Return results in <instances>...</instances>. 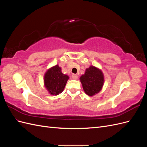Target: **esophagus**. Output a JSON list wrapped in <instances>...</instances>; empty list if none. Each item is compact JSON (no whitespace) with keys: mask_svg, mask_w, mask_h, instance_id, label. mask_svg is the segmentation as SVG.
<instances>
[{"mask_svg":"<svg viewBox=\"0 0 147 147\" xmlns=\"http://www.w3.org/2000/svg\"><path fill=\"white\" fill-rule=\"evenodd\" d=\"M72 78L73 79H74V80H77V78H78V75H77V74H73V75H72Z\"/></svg>","mask_w":147,"mask_h":147,"instance_id":"1","label":"esophagus"}]
</instances>
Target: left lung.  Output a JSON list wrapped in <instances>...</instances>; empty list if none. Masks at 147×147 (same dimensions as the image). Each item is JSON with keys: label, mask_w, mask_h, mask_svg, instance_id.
Here are the masks:
<instances>
[{"label": "left lung", "mask_w": 147, "mask_h": 147, "mask_svg": "<svg viewBox=\"0 0 147 147\" xmlns=\"http://www.w3.org/2000/svg\"><path fill=\"white\" fill-rule=\"evenodd\" d=\"M80 80L84 92L89 96H93L102 90L104 83V75L99 68L91 65L80 77Z\"/></svg>", "instance_id": "obj_1"}]
</instances>
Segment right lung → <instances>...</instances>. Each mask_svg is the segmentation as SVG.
Masks as SVG:
<instances>
[{
	"label": "right lung",
	"instance_id": "obj_1",
	"mask_svg": "<svg viewBox=\"0 0 147 147\" xmlns=\"http://www.w3.org/2000/svg\"><path fill=\"white\" fill-rule=\"evenodd\" d=\"M69 79L68 75L62 73L61 68L56 65L48 69L44 75V86L49 94L57 96L64 91Z\"/></svg>",
	"mask_w": 147,
	"mask_h": 147
}]
</instances>
